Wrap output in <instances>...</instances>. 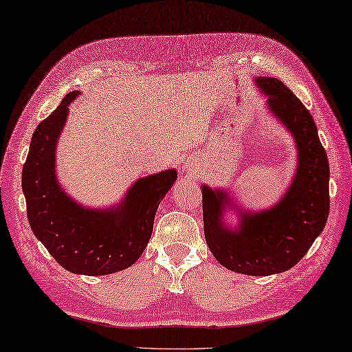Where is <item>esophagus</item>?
I'll list each match as a JSON object with an SVG mask.
<instances>
[{
  "label": "esophagus",
  "mask_w": 352,
  "mask_h": 352,
  "mask_svg": "<svg viewBox=\"0 0 352 352\" xmlns=\"http://www.w3.org/2000/svg\"><path fill=\"white\" fill-rule=\"evenodd\" d=\"M186 170H194V166H192V164H188V166H186Z\"/></svg>",
  "instance_id": "1"
}]
</instances>
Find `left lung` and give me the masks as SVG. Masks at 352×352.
<instances>
[{
  "mask_svg": "<svg viewBox=\"0 0 352 352\" xmlns=\"http://www.w3.org/2000/svg\"><path fill=\"white\" fill-rule=\"evenodd\" d=\"M268 105L295 137L298 170L285 199L268 212L242 215L241 229L221 224L223 192L203 188V229L223 267L248 276H271L298 263L325 228L330 210L329 160L310 111L277 78H257Z\"/></svg>",
  "mask_w": 352,
  "mask_h": 352,
  "instance_id": "1",
  "label": "left lung"
}]
</instances>
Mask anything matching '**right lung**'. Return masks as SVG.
Returning a JSON list of instances; mask_svg holds the SVG:
<instances>
[{"label": "right lung", "mask_w": 352, "mask_h": 352, "mask_svg": "<svg viewBox=\"0 0 352 352\" xmlns=\"http://www.w3.org/2000/svg\"><path fill=\"white\" fill-rule=\"evenodd\" d=\"M76 96L70 91L38 123L22 168V190L31 229L54 259L75 274L105 276L129 268L143 254L156 209L177 173L167 170L140 179L116 210L76 205L61 191L54 170L57 138Z\"/></svg>", "instance_id": "add662e5"}]
</instances>
